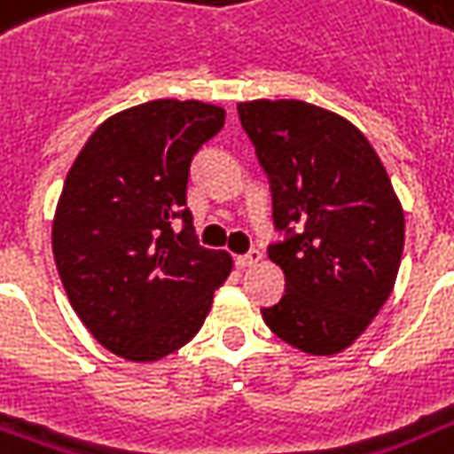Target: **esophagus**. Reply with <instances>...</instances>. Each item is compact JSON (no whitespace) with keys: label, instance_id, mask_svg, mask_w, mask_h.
Wrapping results in <instances>:
<instances>
[{"label":"esophagus","instance_id":"obj_1","mask_svg":"<svg viewBox=\"0 0 454 454\" xmlns=\"http://www.w3.org/2000/svg\"><path fill=\"white\" fill-rule=\"evenodd\" d=\"M259 262H262V252H259V249H249L247 254L235 256V263H238L240 269H249V266H256Z\"/></svg>","mask_w":454,"mask_h":454}]
</instances>
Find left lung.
<instances>
[{
	"mask_svg": "<svg viewBox=\"0 0 454 454\" xmlns=\"http://www.w3.org/2000/svg\"><path fill=\"white\" fill-rule=\"evenodd\" d=\"M273 195L269 245L283 299L262 309L270 332L310 356L344 351L394 290L405 216L380 155L337 113L303 101L238 103Z\"/></svg>",
	"mask_w": 454,
	"mask_h": 454,
	"instance_id": "8db88e82",
	"label": "left lung"
}]
</instances>
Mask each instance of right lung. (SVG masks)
Returning <instances> with one entry per match:
<instances>
[{
  "mask_svg": "<svg viewBox=\"0 0 454 454\" xmlns=\"http://www.w3.org/2000/svg\"><path fill=\"white\" fill-rule=\"evenodd\" d=\"M226 110L151 101L89 137L53 216L56 269L96 341L151 363L188 344L226 283L231 256L198 245L185 191L195 153Z\"/></svg>",
  "mask_w": 454,
  "mask_h": 454,
  "instance_id": "add662e5",
  "label": "right lung"
}]
</instances>
